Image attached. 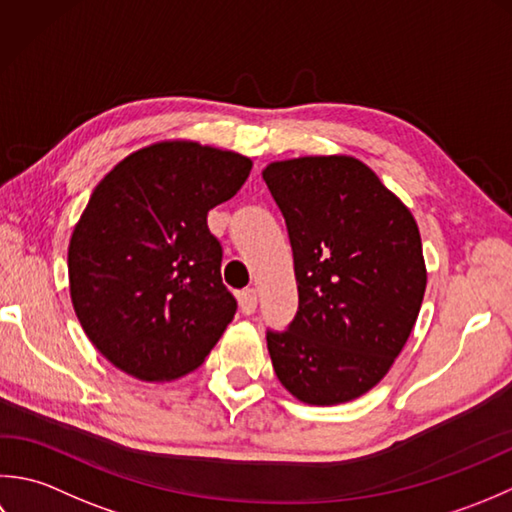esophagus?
Wrapping results in <instances>:
<instances>
[{
	"instance_id": "1",
	"label": "esophagus",
	"mask_w": 512,
	"mask_h": 512,
	"mask_svg": "<svg viewBox=\"0 0 512 512\" xmlns=\"http://www.w3.org/2000/svg\"><path fill=\"white\" fill-rule=\"evenodd\" d=\"M238 305H241V311L245 316H252L258 307L256 289H243L241 294H238Z\"/></svg>"
}]
</instances>
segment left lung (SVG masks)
<instances>
[{"instance_id":"8db88e82","label":"left lung","mask_w":512,"mask_h":512,"mask_svg":"<svg viewBox=\"0 0 512 512\" xmlns=\"http://www.w3.org/2000/svg\"><path fill=\"white\" fill-rule=\"evenodd\" d=\"M263 179L285 216L298 314L267 333L296 400L351 402L393 367L420 314L426 265L415 218L356 156L271 161Z\"/></svg>"}]
</instances>
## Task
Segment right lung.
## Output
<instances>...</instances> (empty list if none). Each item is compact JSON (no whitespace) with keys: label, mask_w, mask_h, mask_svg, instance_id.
Listing matches in <instances>:
<instances>
[{"label":"right lung","mask_w":512,"mask_h":512,"mask_svg":"<svg viewBox=\"0 0 512 512\" xmlns=\"http://www.w3.org/2000/svg\"><path fill=\"white\" fill-rule=\"evenodd\" d=\"M249 172V156L168 139L128 154L95 187L68 245L70 300L88 340L123 373L179 380L234 320L207 212Z\"/></svg>","instance_id":"1"}]
</instances>
